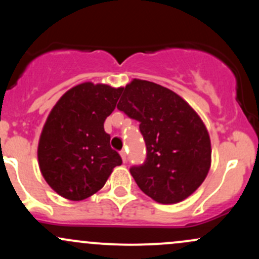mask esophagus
I'll return each mask as SVG.
<instances>
[{
  "label": "esophagus",
  "mask_w": 259,
  "mask_h": 259,
  "mask_svg": "<svg viewBox=\"0 0 259 259\" xmlns=\"http://www.w3.org/2000/svg\"><path fill=\"white\" fill-rule=\"evenodd\" d=\"M120 156H121V159H123V162L125 163L126 162V152L124 150L120 151Z\"/></svg>",
  "instance_id": "34e87169"
}]
</instances>
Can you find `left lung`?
Wrapping results in <instances>:
<instances>
[{"label": "left lung", "mask_w": 259, "mask_h": 259, "mask_svg": "<svg viewBox=\"0 0 259 259\" xmlns=\"http://www.w3.org/2000/svg\"><path fill=\"white\" fill-rule=\"evenodd\" d=\"M117 108L140 123L146 159L130 173L138 186L158 203L185 200L206 179L210 140L198 114L169 89L134 79L121 89Z\"/></svg>", "instance_id": "1"}]
</instances>
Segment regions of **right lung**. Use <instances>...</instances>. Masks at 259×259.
<instances>
[{
    "label": "right lung",
    "mask_w": 259,
    "mask_h": 259,
    "mask_svg": "<svg viewBox=\"0 0 259 259\" xmlns=\"http://www.w3.org/2000/svg\"><path fill=\"white\" fill-rule=\"evenodd\" d=\"M120 92L121 88L84 82L65 92L52 108L38 141L37 158L45 180L62 197H90L121 164L103 127Z\"/></svg>",
    "instance_id": "1"
}]
</instances>
